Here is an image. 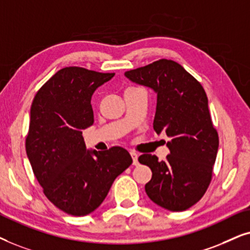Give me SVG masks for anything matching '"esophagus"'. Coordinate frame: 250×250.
<instances>
[{"instance_id":"obj_1","label":"esophagus","mask_w":250,"mask_h":250,"mask_svg":"<svg viewBox=\"0 0 250 250\" xmlns=\"http://www.w3.org/2000/svg\"><path fill=\"white\" fill-rule=\"evenodd\" d=\"M131 158H132V164L134 166H137L138 165V154L136 152H131Z\"/></svg>"}]
</instances>
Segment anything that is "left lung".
I'll list each match as a JSON object with an SVG mask.
<instances>
[{
    "instance_id": "8db88e82",
    "label": "left lung",
    "mask_w": 250,
    "mask_h": 250,
    "mask_svg": "<svg viewBox=\"0 0 250 250\" xmlns=\"http://www.w3.org/2000/svg\"><path fill=\"white\" fill-rule=\"evenodd\" d=\"M125 75L158 94L153 128L169 137L170 154L165 161L152 154L138 158L152 170L145 191L160 207L186 210L204 197L210 184L219 143L204 86L170 59H159Z\"/></svg>"
}]
</instances>
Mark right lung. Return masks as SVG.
<instances>
[{
	"label": "right lung",
	"instance_id": "1",
	"mask_svg": "<svg viewBox=\"0 0 250 250\" xmlns=\"http://www.w3.org/2000/svg\"><path fill=\"white\" fill-rule=\"evenodd\" d=\"M114 76L78 66L64 67L36 92L26 153L45 197L72 216L98 208L120 174L132 164L120 146L86 151L82 130L94 123L91 96Z\"/></svg>",
	"mask_w": 250,
	"mask_h": 250
}]
</instances>
